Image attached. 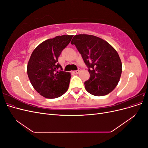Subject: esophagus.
<instances>
[{"label": "esophagus", "mask_w": 148, "mask_h": 148, "mask_svg": "<svg viewBox=\"0 0 148 148\" xmlns=\"http://www.w3.org/2000/svg\"><path fill=\"white\" fill-rule=\"evenodd\" d=\"M79 71H80V69H78V70H75V71H73V73H74L75 74H78V73H79Z\"/></svg>", "instance_id": "34e87169"}]
</instances>
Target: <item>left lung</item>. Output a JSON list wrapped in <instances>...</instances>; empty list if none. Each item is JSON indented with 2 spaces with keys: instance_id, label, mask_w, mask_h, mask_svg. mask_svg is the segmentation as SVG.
I'll use <instances>...</instances> for the list:
<instances>
[{
  "instance_id": "left-lung-1",
  "label": "left lung",
  "mask_w": 148,
  "mask_h": 148,
  "mask_svg": "<svg viewBox=\"0 0 148 148\" xmlns=\"http://www.w3.org/2000/svg\"><path fill=\"white\" fill-rule=\"evenodd\" d=\"M88 67L90 78L84 82L91 95H108L117 86L122 71V64L117 51L99 37L89 34L75 35L71 40Z\"/></svg>"
}]
</instances>
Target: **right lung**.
<instances>
[{"instance_id": "add662e5", "label": "right lung", "mask_w": 148, "mask_h": 148, "mask_svg": "<svg viewBox=\"0 0 148 148\" xmlns=\"http://www.w3.org/2000/svg\"><path fill=\"white\" fill-rule=\"evenodd\" d=\"M73 36L62 35L47 39L31 53L27 65L28 78L35 90L44 97L54 99L68 90L71 74L62 71L58 59ZM60 68L61 70L58 71Z\"/></svg>"}]
</instances>
